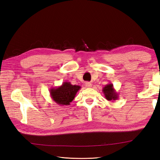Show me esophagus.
Returning a JSON list of instances; mask_svg holds the SVG:
<instances>
[{
	"instance_id": "34e87169",
	"label": "esophagus",
	"mask_w": 160,
	"mask_h": 160,
	"mask_svg": "<svg viewBox=\"0 0 160 160\" xmlns=\"http://www.w3.org/2000/svg\"><path fill=\"white\" fill-rule=\"evenodd\" d=\"M85 86H86V88H90L92 87V84L90 83V82H87V83H85Z\"/></svg>"
}]
</instances>
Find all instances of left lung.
Instances as JSON below:
<instances>
[{"label": "left lung", "mask_w": 160, "mask_h": 160, "mask_svg": "<svg viewBox=\"0 0 160 160\" xmlns=\"http://www.w3.org/2000/svg\"><path fill=\"white\" fill-rule=\"evenodd\" d=\"M102 91L105 99L108 101H114L117 100L119 98V94L116 92L112 83H109L106 85L103 88Z\"/></svg>", "instance_id": "8db88e82"}]
</instances>
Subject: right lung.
Returning <instances> with one entry per match:
<instances>
[{"instance_id":"1","label":"right lung","mask_w":160,"mask_h":160,"mask_svg":"<svg viewBox=\"0 0 160 160\" xmlns=\"http://www.w3.org/2000/svg\"><path fill=\"white\" fill-rule=\"evenodd\" d=\"M80 89L79 85H73L70 82L65 81L61 86L51 88L50 95L53 101L59 105H69Z\"/></svg>"}]
</instances>
